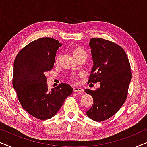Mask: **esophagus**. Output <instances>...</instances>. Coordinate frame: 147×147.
<instances>
[{"mask_svg": "<svg viewBox=\"0 0 147 147\" xmlns=\"http://www.w3.org/2000/svg\"><path fill=\"white\" fill-rule=\"evenodd\" d=\"M73 90L74 92H84L82 88H78V87L73 88Z\"/></svg>", "mask_w": 147, "mask_h": 147, "instance_id": "1", "label": "esophagus"}]
</instances>
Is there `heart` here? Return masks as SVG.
<instances>
[{
	"mask_svg": "<svg viewBox=\"0 0 147 147\" xmlns=\"http://www.w3.org/2000/svg\"><path fill=\"white\" fill-rule=\"evenodd\" d=\"M72 52H73V55H74V57L76 59H78L80 58V57H86L87 53H86V51H85L84 49H82V48H80V47L74 48V49H73V51H72ZM58 61H59V57H57L55 61L57 63ZM71 78L72 80H73L74 81H77L78 80V77L76 75H71Z\"/></svg>",
	"mask_w": 147,
	"mask_h": 147,
	"instance_id": "1",
	"label": "heart"
}]
</instances>
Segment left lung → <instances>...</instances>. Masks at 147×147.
I'll return each mask as SVG.
<instances>
[{
    "label": "left lung",
    "mask_w": 147,
    "mask_h": 147,
    "mask_svg": "<svg viewBox=\"0 0 147 147\" xmlns=\"http://www.w3.org/2000/svg\"><path fill=\"white\" fill-rule=\"evenodd\" d=\"M89 45L94 66L88 83L100 82V87L95 91L85 90L94 100L86 115L94 121H103L117 113L125 102L132 73L121 46L98 38L91 39Z\"/></svg>",
    "instance_id": "8db88e82"
}]
</instances>
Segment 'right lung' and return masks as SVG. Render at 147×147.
I'll return each instance as SVG.
<instances>
[{
	"label": "right lung",
	"mask_w": 147,
	"mask_h": 147,
	"mask_svg": "<svg viewBox=\"0 0 147 147\" xmlns=\"http://www.w3.org/2000/svg\"><path fill=\"white\" fill-rule=\"evenodd\" d=\"M61 45L53 38H39L26 45L15 58L13 86L22 108L39 119L53 117L73 91L65 83L49 91L46 83L45 74L53 67L57 51Z\"/></svg>",
	"instance_id": "right-lung-1"
}]
</instances>
